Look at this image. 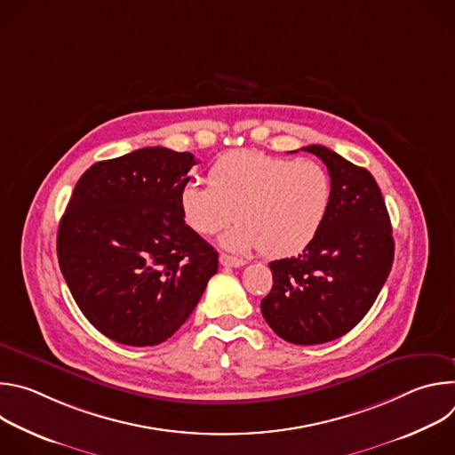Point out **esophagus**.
Instances as JSON below:
<instances>
[{"instance_id": "1", "label": "esophagus", "mask_w": 455, "mask_h": 455, "mask_svg": "<svg viewBox=\"0 0 455 455\" xmlns=\"http://www.w3.org/2000/svg\"><path fill=\"white\" fill-rule=\"evenodd\" d=\"M220 263L223 267H232V268H239V267L246 265L244 259H239V257H234V255H228V253L220 255Z\"/></svg>"}]
</instances>
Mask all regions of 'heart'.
<instances>
[{
  "label": "heart",
  "instance_id": "b5f03b06",
  "mask_svg": "<svg viewBox=\"0 0 455 455\" xmlns=\"http://www.w3.org/2000/svg\"><path fill=\"white\" fill-rule=\"evenodd\" d=\"M333 185L315 160H290L241 149L220 156L209 169V187L188 181L178 192L185 225L212 235L235 220L221 237L234 251L261 250L268 257L304 251L326 223Z\"/></svg>",
  "mask_w": 455,
  "mask_h": 455
}]
</instances>
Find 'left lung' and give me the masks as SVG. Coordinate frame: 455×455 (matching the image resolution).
I'll use <instances>...</instances> for the list:
<instances>
[{
	"instance_id": "8db88e82",
	"label": "left lung",
	"mask_w": 455,
	"mask_h": 455,
	"mask_svg": "<svg viewBox=\"0 0 455 455\" xmlns=\"http://www.w3.org/2000/svg\"><path fill=\"white\" fill-rule=\"evenodd\" d=\"M302 149L330 171V214L302 253L270 263L274 286L261 311L281 339L313 346L346 335L365 316L391 272L395 239L367 169L323 146Z\"/></svg>"
}]
</instances>
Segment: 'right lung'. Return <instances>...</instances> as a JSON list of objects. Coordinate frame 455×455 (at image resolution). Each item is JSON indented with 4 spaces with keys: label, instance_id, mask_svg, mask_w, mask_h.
I'll return each instance as SVG.
<instances>
[{
    "label": "right lung",
    "instance_id": "right-lung-1",
    "mask_svg": "<svg viewBox=\"0 0 455 455\" xmlns=\"http://www.w3.org/2000/svg\"><path fill=\"white\" fill-rule=\"evenodd\" d=\"M196 164L167 148L97 162L60 218L62 277L83 315L118 344L165 342L218 272V251L185 225L178 205Z\"/></svg>",
    "mask_w": 455,
    "mask_h": 455
}]
</instances>
